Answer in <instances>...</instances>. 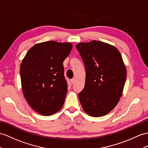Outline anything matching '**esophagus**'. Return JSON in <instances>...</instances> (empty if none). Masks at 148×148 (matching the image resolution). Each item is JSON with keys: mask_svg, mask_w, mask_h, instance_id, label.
Wrapping results in <instances>:
<instances>
[{"mask_svg": "<svg viewBox=\"0 0 148 148\" xmlns=\"http://www.w3.org/2000/svg\"><path fill=\"white\" fill-rule=\"evenodd\" d=\"M75 79H74V78H73V79H72L71 80V83L72 84H74V83L75 82Z\"/></svg>", "mask_w": 148, "mask_h": 148, "instance_id": "obj_1", "label": "esophagus"}]
</instances>
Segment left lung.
<instances>
[{"mask_svg":"<svg viewBox=\"0 0 148 148\" xmlns=\"http://www.w3.org/2000/svg\"><path fill=\"white\" fill-rule=\"evenodd\" d=\"M75 47L86 69L84 88L79 94L82 106L90 116L107 114L118 103L126 82L122 56L115 47L97 40Z\"/></svg>","mask_w":148,"mask_h":148,"instance_id":"obj_1","label":"left lung"}]
</instances>
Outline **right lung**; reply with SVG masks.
<instances>
[{
    "mask_svg": "<svg viewBox=\"0 0 148 148\" xmlns=\"http://www.w3.org/2000/svg\"><path fill=\"white\" fill-rule=\"evenodd\" d=\"M73 45L47 41L29 49L21 63L20 74L24 96L31 108L43 116L62 108L67 92L63 62Z\"/></svg>",
    "mask_w": 148,
    "mask_h": 148,
    "instance_id": "obj_1",
    "label": "right lung"
}]
</instances>
